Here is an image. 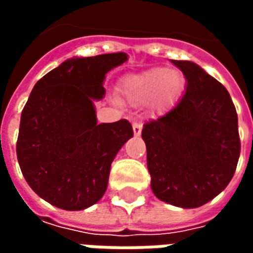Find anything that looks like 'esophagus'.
<instances>
[{"label": "esophagus", "instance_id": "1", "mask_svg": "<svg viewBox=\"0 0 253 253\" xmlns=\"http://www.w3.org/2000/svg\"><path fill=\"white\" fill-rule=\"evenodd\" d=\"M132 131H134V135L138 137V135L141 134V131H142V126H141L139 123H137V122H135V123H132Z\"/></svg>", "mask_w": 253, "mask_h": 253}]
</instances>
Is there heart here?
<instances>
[{"label": "heart", "instance_id": "b5f03b06", "mask_svg": "<svg viewBox=\"0 0 253 253\" xmlns=\"http://www.w3.org/2000/svg\"><path fill=\"white\" fill-rule=\"evenodd\" d=\"M184 76L169 67H154L128 76L122 81V93L131 104L152 100L153 110L164 111L175 104L184 89Z\"/></svg>", "mask_w": 253, "mask_h": 253}]
</instances>
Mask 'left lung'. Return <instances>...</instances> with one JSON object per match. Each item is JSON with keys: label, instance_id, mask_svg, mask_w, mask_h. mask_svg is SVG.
<instances>
[{"label": "left lung", "instance_id": "left-lung-1", "mask_svg": "<svg viewBox=\"0 0 253 253\" xmlns=\"http://www.w3.org/2000/svg\"><path fill=\"white\" fill-rule=\"evenodd\" d=\"M187 81L173 110L146 123L150 187L160 201L195 209L214 199L232 180L240 157L237 114L230 94L191 61H172Z\"/></svg>", "mask_w": 253, "mask_h": 253}]
</instances>
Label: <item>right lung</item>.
Returning a JSON list of instances; mask_svg holds the SVG:
<instances>
[{
	"mask_svg": "<svg viewBox=\"0 0 253 253\" xmlns=\"http://www.w3.org/2000/svg\"><path fill=\"white\" fill-rule=\"evenodd\" d=\"M126 52L69 58L42 77L21 112L17 160L42 199L63 210L90 207L104 195L111 164L134 135L126 119L97 123L94 101L107 73Z\"/></svg>",
	"mask_w": 253,
	"mask_h": 253,
	"instance_id": "1",
	"label": "right lung"
}]
</instances>
